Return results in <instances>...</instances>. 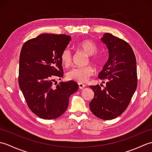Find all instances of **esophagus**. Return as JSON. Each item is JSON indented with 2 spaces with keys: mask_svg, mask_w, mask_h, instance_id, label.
<instances>
[{
  "mask_svg": "<svg viewBox=\"0 0 152 152\" xmlns=\"http://www.w3.org/2000/svg\"><path fill=\"white\" fill-rule=\"evenodd\" d=\"M78 86H79V88L80 89H83L86 87V86L84 84H83V83H78Z\"/></svg>",
  "mask_w": 152,
  "mask_h": 152,
  "instance_id": "obj_1",
  "label": "esophagus"
}]
</instances>
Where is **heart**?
Here are the masks:
<instances>
[{"instance_id":"heart-1","label":"heart","mask_w":152,"mask_h":152,"mask_svg":"<svg viewBox=\"0 0 152 152\" xmlns=\"http://www.w3.org/2000/svg\"><path fill=\"white\" fill-rule=\"evenodd\" d=\"M78 47L90 56V61L96 66L101 63V57L94 55L97 51V46L91 40L86 39L78 44ZM61 62L65 66H69L72 62V55L69 48L64 49L61 56ZM93 69L91 66L84 67H76L70 70L67 73V78L79 83H84L93 74Z\"/></svg>"}]
</instances>
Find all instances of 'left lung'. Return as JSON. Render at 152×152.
<instances>
[{"label": "left lung", "mask_w": 152, "mask_h": 152, "mask_svg": "<svg viewBox=\"0 0 152 152\" xmlns=\"http://www.w3.org/2000/svg\"><path fill=\"white\" fill-rule=\"evenodd\" d=\"M101 40L107 48L108 59L98 77L106 82V87L90 86L95 95L89 108L97 118L110 120L127 109L136 91L137 61L127 42L110 33H104Z\"/></svg>", "instance_id": "left-lung-1"}]
</instances>
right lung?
I'll list each match as a JSON object with an SVG mask.
<instances>
[{"label": "right lung", "instance_id": "right-lung-1", "mask_svg": "<svg viewBox=\"0 0 152 152\" xmlns=\"http://www.w3.org/2000/svg\"><path fill=\"white\" fill-rule=\"evenodd\" d=\"M70 40L69 35L42 34L23 45L19 86L28 108L40 118H59L66 110L70 96L78 89L72 80L52 84L55 78L63 76L61 56Z\"/></svg>", "mask_w": 152, "mask_h": 152}]
</instances>
